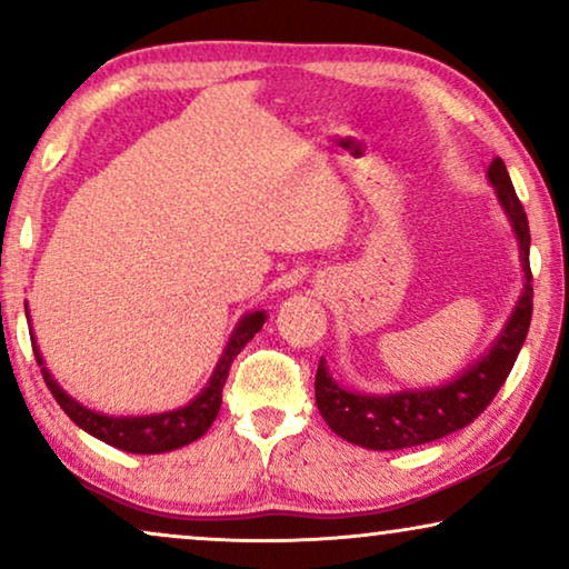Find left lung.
Returning <instances> with one entry per match:
<instances>
[{
	"instance_id": "1",
	"label": "left lung",
	"mask_w": 569,
	"mask_h": 569,
	"mask_svg": "<svg viewBox=\"0 0 569 569\" xmlns=\"http://www.w3.org/2000/svg\"><path fill=\"white\" fill-rule=\"evenodd\" d=\"M489 181L495 183L505 212L516 228L520 243V261H523L526 284L518 308L505 326L485 360L466 370L453 383L430 388V391H403L391 396H360L337 386L326 362H318L316 370V403L326 425L339 438L370 450H401L425 446L446 435L471 425L485 411L508 380L512 365L523 347L528 326L533 313V274L528 263L531 248V230H528L526 209L520 204L516 189L508 176V168L500 158L489 166Z\"/></svg>"
}]
</instances>
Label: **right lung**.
Instances as JSON below:
<instances>
[{
    "label": "right lung",
    "instance_id": "right-lung-1",
    "mask_svg": "<svg viewBox=\"0 0 569 569\" xmlns=\"http://www.w3.org/2000/svg\"><path fill=\"white\" fill-rule=\"evenodd\" d=\"M267 321L263 313H251L246 316L240 326L232 333L228 349H224L220 365H217L212 380L209 386L201 391L197 399H193L189 407L168 411V415H154V417H106V415H96V411L84 409L82 403H77L74 399L61 391L57 386V380L49 376V370L43 368L41 352L33 347L36 362L41 365V376L49 386V391L64 415L72 419L77 427H82L84 432L96 435L98 440L108 442V446L127 450V453H166V450H176L189 446V442L199 440L209 427H212L217 411H220L222 403V386L228 380L230 365L236 357L240 355L248 341H251L259 329Z\"/></svg>",
    "mask_w": 569,
    "mask_h": 569
}]
</instances>
